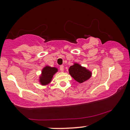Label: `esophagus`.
I'll list each match as a JSON object with an SVG mask.
<instances>
[{
    "label": "esophagus",
    "instance_id": "1",
    "mask_svg": "<svg viewBox=\"0 0 130 130\" xmlns=\"http://www.w3.org/2000/svg\"><path fill=\"white\" fill-rule=\"evenodd\" d=\"M59 68H60V71H61L62 72L64 71V67H63V65L60 66Z\"/></svg>",
    "mask_w": 130,
    "mask_h": 130
}]
</instances>
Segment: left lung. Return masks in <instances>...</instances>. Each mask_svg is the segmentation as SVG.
<instances>
[{
  "instance_id": "obj_1",
  "label": "left lung",
  "mask_w": 130,
  "mask_h": 130,
  "mask_svg": "<svg viewBox=\"0 0 130 130\" xmlns=\"http://www.w3.org/2000/svg\"><path fill=\"white\" fill-rule=\"evenodd\" d=\"M69 73L75 80L82 84L89 79L92 73L86 67H82L77 63H74L68 69Z\"/></svg>"
}]
</instances>
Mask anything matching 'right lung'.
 I'll list each match as a JSON object with an SVG mask.
<instances>
[{
    "label": "right lung",
    "mask_w": 130,
    "mask_h": 130,
    "mask_svg": "<svg viewBox=\"0 0 130 130\" xmlns=\"http://www.w3.org/2000/svg\"><path fill=\"white\" fill-rule=\"evenodd\" d=\"M58 71L57 68L51 67L50 66L46 65L45 67L42 68L39 76V81L40 85L42 86H46L50 84L52 81L54 75Z\"/></svg>",
    "instance_id": "right-lung-1"
}]
</instances>
